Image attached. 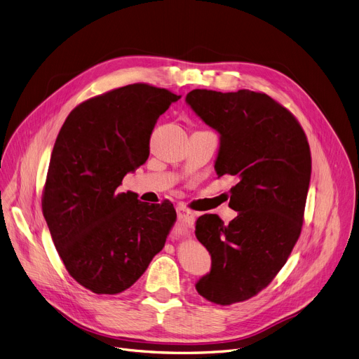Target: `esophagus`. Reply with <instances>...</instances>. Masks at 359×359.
<instances>
[{
	"label": "esophagus",
	"mask_w": 359,
	"mask_h": 359,
	"mask_svg": "<svg viewBox=\"0 0 359 359\" xmlns=\"http://www.w3.org/2000/svg\"><path fill=\"white\" fill-rule=\"evenodd\" d=\"M177 215H178V220L181 222V224H184L185 227L193 226L194 213L191 212V210H188L185 205H178L177 207Z\"/></svg>",
	"instance_id": "1"
}]
</instances>
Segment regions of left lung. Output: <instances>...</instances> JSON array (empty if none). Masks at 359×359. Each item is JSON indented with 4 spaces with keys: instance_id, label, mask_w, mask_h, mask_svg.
<instances>
[{
    "instance_id": "obj_1",
    "label": "left lung",
    "mask_w": 359,
    "mask_h": 359,
    "mask_svg": "<svg viewBox=\"0 0 359 359\" xmlns=\"http://www.w3.org/2000/svg\"><path fill=\"white\" fill-rule=\"evenodd\" d=\"M185 102L219 133L217 177H238L229 201L238 216L229 224L216 215L196 222V236L212 257L196 290L216 304L239 303L273 280L300 236L309 142L294 116L266 94L193 90Z\"/></svg>"
}]
</instances>
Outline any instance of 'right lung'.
<instances>
[{
	"label": "right lung",
	"mask_w": 359,
	"mask_h": 359,
	"mask_svg": "<svg viewBox=\"0 0 359 359\" xmlns=\"http://www.w3.org/2000/svg\"><path fill=\"white\" fill-rule=\"evenodd\" d=\"M180 98L132 83L79 104L56 137L43 216L63 265L93 292L132 287L177 222L170 201L142 203L116 189L146 162L156 120Z\"/></svg>",
	"instance_id": "1"
}]
</instances>
